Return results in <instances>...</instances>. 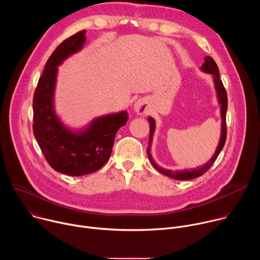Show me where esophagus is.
Returning <instances> with one entry per match:
<instances>
[{"label": "esophagus", "instance_id": "1", "mask_svg": "<svg viewBox=\"0 0 260 260\" xmlns=\"http://www.w3.org/2000/svg\"><path fill=\"white\" fill-rule=\"evenodd\" d=\"M134 109L137 112V114L139 115H143L147 112V103L145 100H138L136 103H135V106H134Z\"/></svg>", "mask_w": 260, "mask_h": 260}]
</instances>
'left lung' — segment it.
<instances>
[{"mask_svg": "<svg viewBox=\"0 0 260 260\" xmlns=\"http://www.w3.org/2000/svg\"><path fill=\"white\" fill-rule=\"evenodd\" d=\"M202 70L206 73H210L214 76V81H215V87L217 90V94H218V100L219 103L221 105V118H222V129H221V138H220V142L219 145L216 149L215 154L213 155V157L204 166L198 168V169H193L190 171H170V170H166L162 168H159L155 161L152 159L151 154H150V145H151V141H152V136L155 129V122L153 120V118L149 117L148 118V121H149V126H150V136H149V145H148L147 148V153H148V157H149V160L151 161V164L153 165V167L162 175H166L168 177H171L173 179L176 180H191L194 178H198L202 175H204L206 172H208V170L213 166V164L215 162V160L217 159L219 153L221 152L222 148H223L225 141H226V111H228V94H226V90L223 86V83L220 80L219 77V69L215 62V60L211 57V56H206L205 57V62L202 66Z\"/></svg>", "mask_w": 260, "mask_h": 260, "instance_id": "8db88e82", "label": "left lung"}]
</instances>
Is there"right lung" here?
<instances>
[{"instance_id": "add662e5", "label": "right lung", "mask_w": 260, "mask_h": 260, "mask_svg": "<svg viewBox=\"0 0 260 260\" xmlns=\"http://www.w3.org/2000/svg\"><path fill=\"white\" fill-rule=\"evenodd\" d=\"M86 30L62 41L46 61L32 98V132L49 166L69 176H82L100 170L109 159L117 131L127 121L122 111L96 118L79 134L68 131L53 111V91L57 66L77 52L85 42Z\"/></svg>"}]
</instances>
